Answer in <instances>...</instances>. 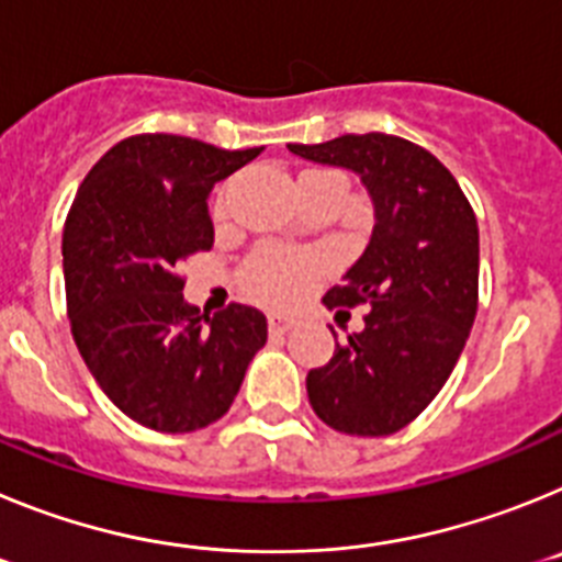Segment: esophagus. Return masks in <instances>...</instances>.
<instances>
[{
    "mask_svg": "<svg viewBox=\"0 0 562 562\" xmlns=\"http://www.w3.org/2000/svg\"><path fill=\"white\" fill-rule=\"evenodd\" d=\"M295 326V321L292 317H281V315H270V321H267V329H270L272 337H281L286 335V331Z\"/></svg>",
    "mask_w": 562,
    "mask_h": 562,
    "instance_id": "obj_1",
    "label": "esophagus"
}]
</instances>
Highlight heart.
<instances>
[{
    "label": "heart",
    "instance_id": "b5f03b06",
    "mask_svg": "<svg viewBox=\"0 0 562 562\" xmlns=\"http://www.w3.org/2000/svg\"><path fill=\"white\" fill-rule=\"evenodd\" d=\"M321 258L292 247H265L247 261L245 286L256 301L290 306L306 295L321 276Z\"/></svg>",
    "mask_w": 562,
    "mask_h": 562
}]
</instances>
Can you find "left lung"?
<instances>
[{
	"instance_id": "left-lung-1",
	"label": "left lung",
	"mask_w": 562,
	"mask_h": 562,
	"mask_svg": "<svg viewBox=\"0 0 562 562\" xmlns=\"http://www.w3.org/2000/svg\"><path fill=\"white\" fill-rule=\"evenodd\" d=\"M292 154L349 168L374 205V231L335 306H371L362 331L306 374L310 405L349 436H389L428 408L459 362L479 310V222L453 173L394 134H342ZM335 335V331H331ZM337 340V335H335Z\"/></svg>"
}]
</instances>
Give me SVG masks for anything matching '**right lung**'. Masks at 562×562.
<instances>
[{"mask_svg":"<svg viewBox=\"0 0 562 562\" xmlns=\"http://www.w3.org/2000/svg\"><path fill=\"white\" fill-rule=\"evenodd\" d=\"M265 148L225 151L180 134H134L109 148L64 225L72 337L103 394L160 434L227 414L267 342L245 304L202 315L182 295L180 261L213 247L207 193Z\"/></svg>","mask_w":562,"mask_h":562,"instance_id":"1","label":"right lung"}]
</instances>
